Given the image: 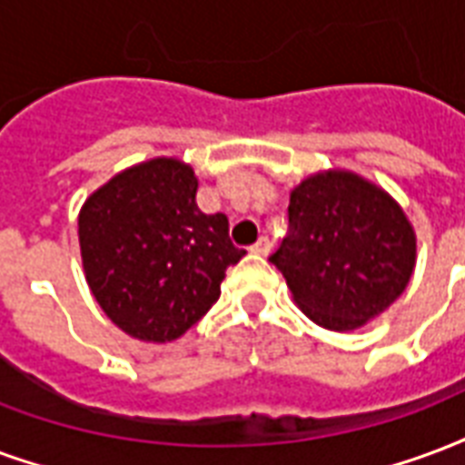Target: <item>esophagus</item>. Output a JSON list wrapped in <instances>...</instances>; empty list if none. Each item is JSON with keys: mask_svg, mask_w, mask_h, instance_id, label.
Instances as JSON below:
<instances>
[{"mask_svg": "<svg viewBox=\"0 0 465 465\" xmlns=\"http://www.w3.org/2000/svg\"><path fill=\"white\" fill-rule=\"evenodd\" d=\"M251 251H253L256 256H268V253H271V242H268V236H261L259 242L251 246Z\"/></svg>", "mask_w": 465, "mask_h": 465, "instance_id": "esophagus-1", "label": "esophagus"}]
</instances>
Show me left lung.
I'll return each mask as SVG.
<instances>
[{"label":"left lung","mask_w":465,"mask_h":465,"mask_svg":"<svg viewBox=\"0 0 465 465\" xmlns=\"http://www.w3.org/2000/svg\"><path fill=\"white\" fill-rule=\"evenodd\" d=\"M268 261L312 322L345 332L404 293L416 236L384 189L355 172L328 170L291 192L288 236Z\"/></svg>","instance_id":"obj_1"}]
</instances>
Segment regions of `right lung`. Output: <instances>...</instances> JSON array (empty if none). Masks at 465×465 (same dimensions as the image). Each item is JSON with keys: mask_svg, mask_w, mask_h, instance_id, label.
Masks as SVG:
<instances>
[{"mask_svg": "<svg viewBox=\"0 0 465 465\" xmlns=\"http://www.w3.org/2000/svg\"><path fill=\"white\" fill-rule=\"evenodd\" d=\"M194 170L154 157L85 199L78 242L85 281L123 332L172 342L219 301L226 268L243 259L226 214L197 206Z\"/></svg>", "mask_w": 465, "mask_h": 465, "instance_id": "obj_1", "label": "right lung"}]
</instances>
